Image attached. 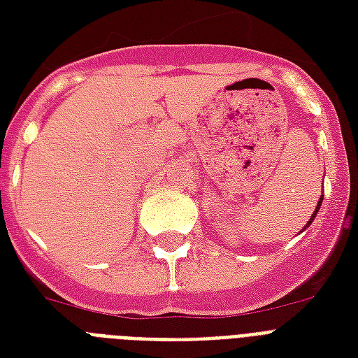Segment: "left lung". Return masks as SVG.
I'll list each match as a JSON object with an SVG mask.
<instances>
[{
    "label": "left lung",
    "mask_w": 358,
    "mask_h": 358,
    "mask_svg": "<svg viewBox=\"0 0 358 358\" xmlns=\"http://www.w3.org/2000/svg\"><path fill=\"white\" fill-rule=\"evenodd\" d=\"M322 202H323V195H322V199H320V201H317V206H316V212L312 213V217L308 219V223H306V227L303 230H306L308 229V227H310L312 224V221H314V219H316V215H317V212H320V206H322ZM303 230H301V232H303Z\"/></svg>",
    "instance_id": "left-lung-1"
}]
</instances>
